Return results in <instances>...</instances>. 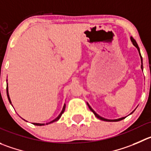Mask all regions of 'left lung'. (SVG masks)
<instances>
[{"label": "left lung", "mask_w": 151, "mask_h": 151, "mask_svg": "<svg viewBox=\"0 0 151 151\" xmlns=\"http://www.w3.org/2000/svg\"><path fill=\"white\" fill-rule=\"evenodd\" d=\"M130 39H131V41H132V42H133V45H134L135 47H136V48H137L138 51H139V55H140V56H141V54H140V51H139V47H138V44H137V43H136V41H135V40L133 39V38H132V37H131V38H130ZM141 61H142L141 68H142V69H143V66H142V56H141ZM87 105H88V107H89V108H90V110H91V111L93 112V113H94L95 116H96V117L98 118V119H99L103 120V121H106V122H119V121H121V120L124 119V118H125V117H123V118H121V119H113V120H111V119H104V118H103V117H101V116H99V115L97 114V113H96V112H95L94 110H93V109L91 108V107H90V106L89 105L88 103H87Z\"/></svg>", "instance_id": "left-lung-1"}]
</instances>
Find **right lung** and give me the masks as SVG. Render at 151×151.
<instances>
[{
	"instance_id": "add662e5",
	"label": "right lung",
	"mask_w": 151,
	"mask_h": 151,
	"mask_svg": "<svg viewBox=\"0 0 151 151\" xmlns=\"http://www.w3.org/2000/svg\"><path fill=\"white\" fill-rule=\"evenodd\" d=\"M6 94H7V97H8V99H9V101L10 104H11V100H10L9 96V92H8V84H7V87H6ZM65 107H66V105H65V104H64V107H63L62 111L61 112V113H60V114H59V116H58V117H57L56 119H54V120H53V121L50 122H49V123H46V124H50V123L55 122L58 121V120L60 118H61V115H62V113H64V110H65ZM33 124H35V125H38V126H42V125H44V124H39V123H33Z\"/></svg>"
}]
</instances>
